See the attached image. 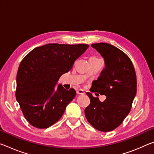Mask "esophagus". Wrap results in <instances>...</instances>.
<instances>
[{
	"label": "esophagus",
	"mask_w": 154,
	"mask_h": 154,
	"mask_svg": "<svg viewBox=\"0 0 154 154\" xmlns=\"http://www.w3.org/2000/svg\"><path fill=\"white\" fill-rule=\"evenodd\" d=\"M77 93L78 94H85V92L83 91V90H78L77 91Z\"/></svg>",
	"instance_id": "obj_1"
}]
</instances>
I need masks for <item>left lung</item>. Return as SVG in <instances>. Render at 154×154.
<instances>
[{"label":"left lung","instance_id":"left-lung-1","mask_svg":"<svg viewBox=\"0 0 154 154\" xmlns=\"http://www.w3.org/2000/svg\"><path fill=\"white\" fill-rule=\"evenodd\" d=\"M92 47L104 58L105 68L92 82L90 91L106 98L100 102L87 92L90 103L85 109V116L94 128L109 132L118 128L131 110L137 93L136 72L131 60L116 47L106 43H94Z\"/></svg>","mask_w":154,"mask_h":154}]
</instances>
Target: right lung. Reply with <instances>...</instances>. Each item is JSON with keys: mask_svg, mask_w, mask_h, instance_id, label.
I'll return each mask as SVG.
<instances>
[{"mask_svg": "<svg viewBox=\"0 0 154 154\" xmlns=\"http://www.w3.org/2000/svg\"><path fill=\"white\" fill-rule=\"evenodd\" d=\"M87 44L49 43L26 56L18 68L15 97L26 120L37 128H47L58 122L76 95L55 85L62 74L86 51Z\"/></svg>", "mask_w": 154, "mask_h": 154, "instance_id": "1", "label": "right lung"}]
</instances>
